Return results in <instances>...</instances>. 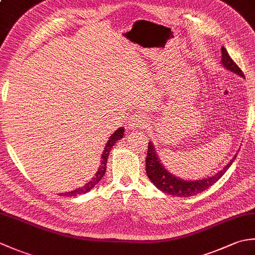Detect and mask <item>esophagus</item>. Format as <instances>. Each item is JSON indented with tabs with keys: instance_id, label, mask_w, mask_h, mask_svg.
<instances>
[{
	"instance_id": "esophagus-1",
	"label": "esophagus",
	"mask_w": 255,
	"mask_h": 255,
	"mask_svg": "<svg viewBox=\"0 0 255 255\" xmlns=\"http://www.w3.org/2000/svg\"><path fill=\"white\" fill-rule=\"evenodd\" d=\"M147 118H145L141 114H136V115H132L130 119V127L131 129H139V128H144L147 126Z\"/></svg>"
}]
</instances>
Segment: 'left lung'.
Here are the masks:
<instances>
[{
  "mask_svg": "<svg viewBox=\"0 0 255 255\" xmlns=\"http://www.w3.org/2000/svg\"><path fill=\"white\" fill-rule=\"evenodd\" d=\"M221 64H223L224 68L229 70L230 72H234L239 75V77L245 78V74L242 73L241 69L237 66L234 60H232L225 47L221 48ZM236 156L237 155H235L232 160H230L229 163L227 164L223 170L216 173L215 175L203 178V180L187 181L183 180V178L178 176H175L174 174H172L171 172L165 169L164 165L162 164L161 160L158 158V154H156V150L153 143L149 141L148 153L147 158H145V172H147L149 180L152 182L153 185L156 188H159L160 191L177 197H189L195 196V195L202 193L205 189H207L211 185H214V184L217 182L231 166L232 162L236 159Z\"/></svg>",
  "mask_w": 255,
  "mask_h": 255,
  "instance_id": "left-lung-1",
  "label": "left lung"
}]
</instances>
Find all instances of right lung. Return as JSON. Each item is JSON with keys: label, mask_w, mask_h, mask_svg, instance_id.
<instances>
[{"label": "right lung", "mask_w": 255, "mask_h": 255, "mask_svg": "<svg viewBox=\"0 0 255 255\" xmlns=\"http://www.w3.org/2000/svg\"><path fill=\"white\" fill-rule=\"evenodd\" d=\"M124 132H125V128L124 127H119L117 130L114 132V133H112V136L108 138L107 143H106L105 148H104V150H103L102 155H101V163H100L99 169H97L94 176L92 177V180L90 182L86 183L85 185L82 186V187H79L77 189H74V191L67 192V193L60 194V195H63V196H68V197L69 196L72 197V196H77V195L88 193L89 191H91L92 188H94V186L101 181V178L104 176V174H105L107 159H108V156H110V152H111L112 148L114 147V144H115L118 141V140H121L123 138Z\"/></svg>", "instance_id": "right-lung-1"}]
</instances>
